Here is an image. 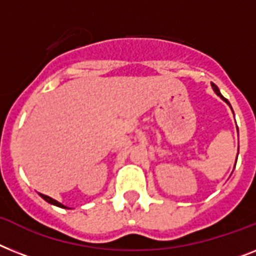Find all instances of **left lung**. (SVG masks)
<instances>
[{"label":"left lung","mask_w":256,"mask_h":256,"mask_svg":"<svg viewBox=\"0 0 256 256\" xmlns=\"http://www.w3.org/2000/svg\"><path fill=\"white\" fill-rule=\"evenodd\" d=\"M212 88H213V90H214V92H216V94H217V95H218L220 98L222 99L224 102H226V103H228V104H229V106H230L229 100H228V99H226V98H224V96H222V94H221V92H220L218 88H217V86H216V85H214V84H212ZM230 108H232V106H230Z\"/></svg>","instance_id":"left-lung-1"}]
</instances>
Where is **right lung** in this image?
<instances>
[{"mask_svg":"<svg viewBox=\"0 0 256 256\" xmlns=\"http://www.w3.org/2000/svg\"><path fill=\"white\" fill-rule=\"evenodd\" d=\"M40 196H42V198H43V199L46 200V202H50V204H54V206H60V208H66V206H62V204H61V202H57V200L52 199V198H50V196H47V195H43V194H40Z\"/></svg>","mask_w":256,"mask_h":256,"instance_id":"obj_1","label":"right lung"}]
</instances>
